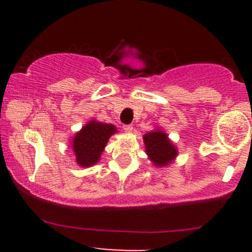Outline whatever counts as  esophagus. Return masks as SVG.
Listing matches in <instances>:
<instances>
[{"label": "esophagus", "mask_w": 252, "mask_h": 252, "mask_svg": "<svg viewBox=\"0 0 252 252\" xmlns=\"http://www.w3.org/2000/svg\"><path fill=\"white\" fill-rule=\"evenodd\" d=\"M123 130L128 134L131 133V131H133V126H124Z\"/></svg>", "instance_id": "1"}]
</instances>
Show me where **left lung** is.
<instances>
[{"instance_id": "1", "label": "left lung", "mask_w": 252, "mask_h": 252, "mask_svg": "<svg viewBox=\"0 0 252 252\" xmlns=\"http://www.w3.org/2000/svg\"><path fill=\"white\" fill-rule=\"evenodd\" d=\"M145 152L155 167H167L177 158L178 149L167 133L159 128L154 129L142 136Z\"/></svg>"}]
</instances>
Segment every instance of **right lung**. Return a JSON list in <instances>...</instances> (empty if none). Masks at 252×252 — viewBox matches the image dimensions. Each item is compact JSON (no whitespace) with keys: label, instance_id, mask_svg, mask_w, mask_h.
Segmentation results:
<instances>
[{"label":"right lung","instance_id":"right-lung-1","mask_svg":"<svg viewBox=\"0 0 252 252\" xmlns=\"http://www.w3.org/2000/svg\"><path fill=\"white\" fill-rule=\"evenodd\" d=\"M116 133L117 128L113 124L96 119L88 122L70 140V149L78 166L88 168L97 163L108 140Z\"/></svg>","mask_w":252,"mask_h":252}]
</instances>
